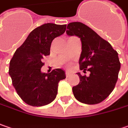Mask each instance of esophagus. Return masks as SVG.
Wrapping results in <instances>:
<instances>
[{
	"label": "esophagus",
	"mask_w": 128,
	"mask_h": 128,
	"mask_svg": "<svg viewBox=\"0 0 128 128\" xmlns=\"http://www.w3.org/2000/svg\"><path fill=\"white\" fill-rule=\"evenodd\" d=\"M65 74H66V77H68L69 76H70L71 73H70V72H67V71H66V72H65Z\"/></svg>",
	"instance_id": "obj_1"
}]
</instances>
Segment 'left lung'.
I'll return each instance as SVG.
<instances>
[{"instance_id":"1","label":"left lung","mask_w":128,"mask_h":128,"mask_svg":"<svg viewBox=\"0 0 128 128\" xmlns=\"http://www.w3.org/2000/svg\"><path fill=\"white\" fill-rule=\"evenodd\" d=\"M66 34L77 36L82 42L81 70L90 75L80 76V83L72 87L74 97L81 102L95 104L102 102L114 90L118 79L120 62L118 54L110 44L81 22L67 25Z\"/></svg>"}]
</instances>
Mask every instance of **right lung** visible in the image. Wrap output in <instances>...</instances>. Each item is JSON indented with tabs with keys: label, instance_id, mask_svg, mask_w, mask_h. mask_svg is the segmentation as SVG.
<instances>
[{
	"label": "right lung",
	"instance_id": "obj_1",
	"mask_svg": "<svg viewBox=\"0 0 128 128\" xmlns=\"http://www.w3.org/2000/svg\"><path fill=\"white\" fill-rule=\"evenodd\" d=\"M66 25L48 23L34 29L24 44L16 49L10 62L8 73L17 94L26 104L40 107L51 103L56 97L58 82L65 72L56 69L42 73V59L50 54L54 39L64 34Z\"/></svg>",
	"mask_w": 128,
	"mask_h": 128
}]
</instances>
